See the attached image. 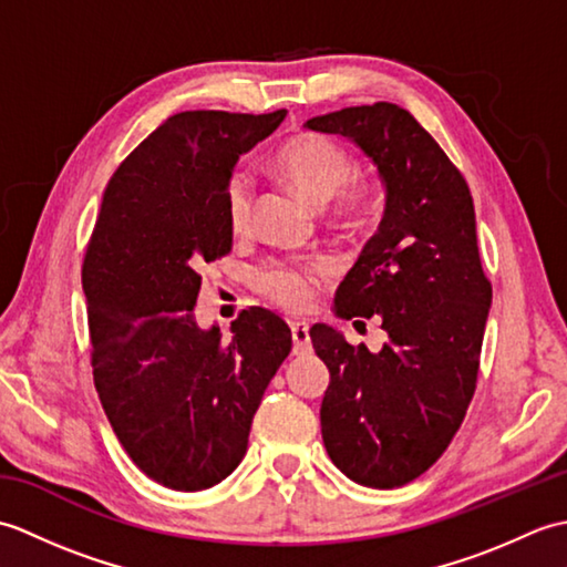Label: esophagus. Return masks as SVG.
Returning <instances> with one entry per match:
<instances>
[{"instance_id": "esophagus-1", "label": "esophagus", "mask_w": 567, "mask_h": 567, "mask_svg": "<svg viewBox=\"0 0 567 567\" xmlns=\"http://www.w3.org/2000/svg\"><path fill=\"white\" fill-rule=\"evenodd\" d=\"M292 329V341H295V353H305L311 348V339H309V323L307 321H290Z\"/></svg>"}]
</instances>
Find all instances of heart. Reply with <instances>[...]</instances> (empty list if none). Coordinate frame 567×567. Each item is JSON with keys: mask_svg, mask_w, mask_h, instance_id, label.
Masks as SVG:
<instances>
[{"mask_svg": "<svg viewBox=\"0 0 567 567\" xmlns=\"http://www.w3.org/2000/svg\"><path fill=\"white\" fill-rule=\"evenodd\" d=\"M275 167L302 195L323 207L336 199L353 177V161L341 146L317 134H299L282 143L275 153ZM363 192L346 197V207L355 209ZM252 209V177L248 171H236L226 185V216L234 231L246 228ZM331 275L329 260H270L252 272L258 290L285 309H305L319 280Z\"/></svg>", "mask_w": 567, "mask_h": 567, "instance_id": "heart-1", "label": "heart"}]
</instances>
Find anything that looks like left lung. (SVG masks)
Masks as SVG:
<instances>
[{"label": "left lung", "mask_w": 567, "mask_h": 567, "mask_svg": "<svg viewBox=\"0 0 567 567\" xmlns=\"http://www.w3.org/2000/svg\"><path fill=\"white\" fill-rule=\"evenodd\" d=\"M307 128L355 143L384 187L378 231L336 290L333 311L380 317L388 341L372 353L327 323L309 329L331 372L321 439L353 483L400 487L449 449L475 392L492 287L473 197L402 106H348L309 118Z\"/></svg>", "instance_id": "left-lung-1"}]
</instances>
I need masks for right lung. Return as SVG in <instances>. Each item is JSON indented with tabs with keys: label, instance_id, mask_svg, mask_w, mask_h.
Masks as SVG:
<instances>
[{
	"label": "right lung",
	"instance_id": "add662e5",
	"mask_svg": "<svg viewBox=\"0 0 567 567\" xmlns=\"http://www.w3.org/2000/svg\"><path fill=\"white\" fill-rule=\"evenodd\" d=\"M285 114L165 118L110 179L84 252L94 388L131 461L177 492L234 473L292 351L290 327L268 309H246L228 339L195 319L197 270L231 250L228 177Z\"/></svg>",
	"mask_w": 567,
	"mask_h": 567
}]
</instances>
